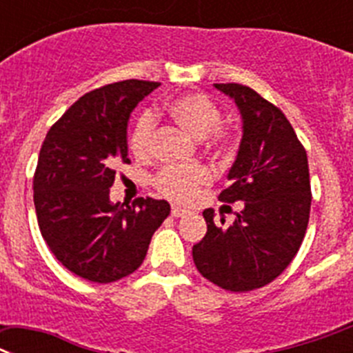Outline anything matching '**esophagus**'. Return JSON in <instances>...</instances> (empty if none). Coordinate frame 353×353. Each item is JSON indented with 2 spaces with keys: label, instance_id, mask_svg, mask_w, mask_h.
<instances>
[{
  "label": "esophagus",
  "instance_id": "34e87169",
  "mask_svg": "<svg viewBox=\"0 0 353 353\" xmlns=\"http://www.w3.org/2000/svg\"><path fill=\"white\" fill-rule=\"evenodd\" d=\"M170 214H172L174 218H181V216L186 214V211L181 208H177V205H172V209H170Z\"/></svg>",
  "mask_w": 353,
  "mask_h": 353
}]
</instances>
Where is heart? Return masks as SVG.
I'll use <instances>...</instances> for the list:
<instances>
[{"mask_svg": "<svg viewBox=\"0 0 353 353\" xmlns=\"http://www.w3.org/2000/svg\"><path fill=\"white\" fill-rule=\"evenodd\" d=\"M167 114L176 125L192 137L204 139L205 148L214 154H227L234 148V133L221 125V110L211 98L202 93H184L172 98L167 105ZM157 119L153 112H142L135 119L130 132L128 144L139 160H145L153 148ZM209 181V170L202 165L165 167L154 177V186L163 196L176 202H188L200 186Z\"/></svg>", "mask_w": 353, "mask_h": 353, "instance_id": "heart-1", "label": "heart"}]
</instances>
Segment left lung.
<instances>
[{
  "instance_id": "obj_1",
  "label": "left lung",
  "mask_w": 353,
  "mask_h": 353,
  "mask_svg": "<svg viewBox=\"0 0 353 353\" xmlns=\"http://www.w3.org/2000/svg\"><path fill=\"white\" fill-rule=\"evenodd\" d=\"M234 98L243 116V141L228 186L218 199L244 202L234 225L214 221L205 209L208 232L193 246V262L205 279L230 292L265 287L299 252L311 208L306 149L285 114L248 85L214 84Z\"/></svg>"
}]
</instances>
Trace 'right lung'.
I'll return each mask as SVG.
<instances>
[{"mask_svg":"<svg viewBox=\"0 0 353 353\" xmlns=\"http://www.w3.org/2000/svg\"><path fill=\"white\" fill-rule=\"evenodd\" d=\"M158 85L130 79L85 93L50 126L40 149L38 227L54 256L88 281L112 283L137 271L170 212L167 200L139 196L123 208L109 199L116 165L130 161V114Z\"/></svg>","mask_w":353,"mask_h":353,"instance_id":"add662e5","label":"right lung"}]
</instances>
